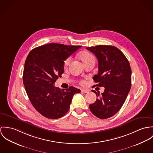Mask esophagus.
<instances>
[{
	"label": "esophagus",
	"mask_w": 153,
	"mask_h": 153,
	"mask_svg": "<svg viewBox=\"0 0 153 153\" xmlns=\"http://www.w3.org/2000/svg\"><path fill=\"white\" fill-rule=\"evenodd\" d=\"M81 91H82V92H83V93H88V90H86V89H82L81 90Z\"/></svg>",
	"instance_id": "34e87169"
}]
</instances>
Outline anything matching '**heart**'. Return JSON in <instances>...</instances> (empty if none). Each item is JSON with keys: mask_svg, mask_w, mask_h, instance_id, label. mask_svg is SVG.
<instances>
[{"mask_svg": "<svg viewBox=\"0 0 153 153\" xmlns=\"http://www.w3.org/2000/svg\"><path fill=\"white\" fill-rule=\"evenodd\" d=\"M79 58L84 64H85L87 62H89V61H90V60H91L95 59L94 57L93 56V54H91L90 52L87 51H82L79 54ZM70 61H71V58L70 57L67 58L65 60V62H64V67L65 68H68Z\"/></svg>", "mask_w": 153, "mask_h": 153, "instance_id": "b5f03b06", "label": "heart"}]
</instances>
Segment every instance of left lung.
<instances>
[{
    "label": "left lung",
    "instance_id": "8db88e82",
    "mask_svg": "<svg viewBox=\"0 0 153 153\" xmlns=\"http://www.w3.org/2000/svg\"><path fill=\"white\" fill-rule=\"evenodd\" d=\"M86 49L95 54L99 62L98 73L93 78L96 83L94 85L104 87L101 96L92 90L99 97L89 105V108L97 117L108 119L119 111L130 91V65L123 52L115 46L98 45Z\"/></svg>",
    "mask_w": 153,
    "mask_h": 153
}]
</instances>
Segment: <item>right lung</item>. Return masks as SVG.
<instances>
[{
    "mask_svg": "<svg viewBox=\"0 0 153 153\" xmlns=\"http://www.w3.org/2000/svg\"><path fill=\"white\" fill-rule=\"evenodd\" d=\"M82 46L49 43L33 49L25 63L23 82L34 108L42 116L57 119L70 108L73 96L80 90L60 89L54 83L64 73V61Z\"/></svg>",
    "mask_w": 153,
    "mask_h": 153,
    "instance_id": "right-lung-1",
    "label": "right lung"
}]
</instances>
